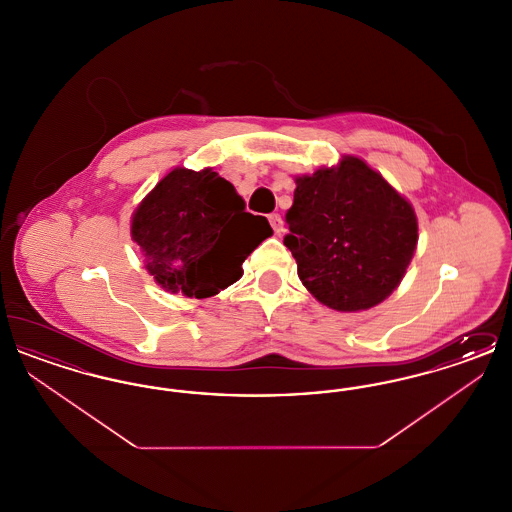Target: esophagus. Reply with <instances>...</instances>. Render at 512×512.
I'll return each instance as SVG.
<instances>
[{"label": "esophagus", "instance_id": "1", "mask_svg": "<svg viewBox=\"0 0 512 512\" xmlns=\"http://www.w3.org/2000/svg\"><path fill=\"white\" fill-rule=\"evenodd\" d=\"M268 222H270V226H272V230H274L276 234H280V232L284 230V220H282V217H280L278 213L268 215Z\"/></svg>", "mask_w": 512, "mask_h": 512}]
</instances>
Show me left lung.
Instances as JSON below:
<instances>
[{"mask_svg":"<svg viewBox=\"0 0 512 512\" xmlns=\"http://www.w3.org/2000/svg\"><path fill=\"white\" fill-rule=\"evenodd\" d=\"M284 245L303 286L336 311H365L390 295L413 259V207L365 161L299 176Z\"/></svg>","mask_w":512,"mask_h":512,"instance_id":"obj_1","label":"left lung"}]
</instances>
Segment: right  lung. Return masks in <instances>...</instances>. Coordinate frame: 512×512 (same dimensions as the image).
Segmentation results:
<instances>
[{
	"mask_svg": "<svg viewBox=\"0 0 512 512\" xmlns=\"http://www.w3.org/2000/svg\"><path fill=\"white\" fill-rule=\"evenodd\" d=\"M268 236V220L245 213L244 197L211 169L169 172L132 219L149 274L165 290L197 299L234 284Z\"/></svg>",
	"mask_w": 512,
	"mask_h": 512,
	"instance_id": "1",
	"label": "right lung"
}]
</instances>
